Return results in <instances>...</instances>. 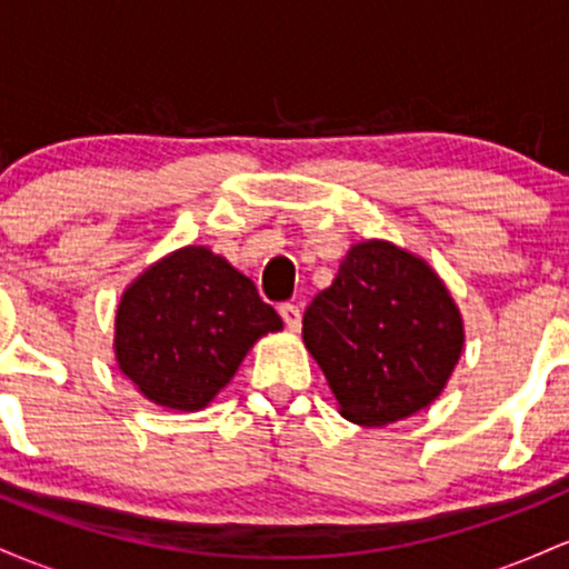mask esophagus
Instances as JSON below:
<instances>
[{"mask_svg":"<svg viewBox=\"0 0 569 569\" xmlns=\"http://www.w3.org/2000/svg\"><path fill=\"white\" fill-rule=\"evenodd\" d=\"M279 315H282L284 325L290 330L301 328V309H298L296 303H282V306H279Z\"/></svg>","mask_w":569,"mask_h":569,"instance_id":"esophagus-1","label":"esophagus"}]
</instances>
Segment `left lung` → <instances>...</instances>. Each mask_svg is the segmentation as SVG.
<instances>
[{
  "label": "left lung",
  "instance_id": "1",
  "mask_svg": "<svg viewBox=\"0 0 569 569\" xmlns=\"http://www.w3.org/2000/svg\"><path fill=\"white\" fill-rule=\"evenodd\" d=\"M303 343L341 417L385 427L443 392L462 357L465 322L425 258L392 241L362 239L306 309Z\"/></svg>",
  "mask_w": 569,
  "mask_h": 569
}]
</instances>
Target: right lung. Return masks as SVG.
Masks as SVG:
<instances>
[{
  "label": "right lung",
  "instance_id": "obj_1",
  "mask_svg": "<svg viewBox=\"0 0 569 569\" xmlns=\"http://www.w3.org/2000/svg\"><path fill=\"white\" fill-rule=\"evenodd\" d=\"M284 325L250 277L203 244L147 266L114 311V362L150 403L201 411L258 338Z\"/></svg>",
  "mask_w": 569,
  "mask_h": 569
}]
</instances>
